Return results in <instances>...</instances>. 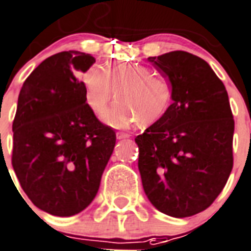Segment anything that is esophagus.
I'll use <instances>...</instances> for the list:
<instances>
[{"mask_svg": "<svg viewBox=\"0 0 251 251\" xmlns=\"http://www.w3.org/2000/svg\"><path fill=\"white\" fill-rule=\"evenodd\" d=\"M116 137H118V140H126V138L131 137V135L127 133V132H118V133H116Z\"/></svg>", "mask_w": 251, "mask_h": 251, "instance_id": "1", "label": "esophagus"}]
</instances>
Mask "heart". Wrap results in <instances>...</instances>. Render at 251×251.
<instances>
[{
    "instance_id": "obj_1",
    "label": "heart",
    "mask_w": 251,
    "mask_h": 251,
    "mask_svg": "<svg viewBox=\"0 0 251 251\" xmlns=\"http://www.w3.org/2000/svg\"><path fill=\"white\" fill-rule=\"evenodd\" d=\"M84 96L93 114L101 118L109 102H119L106 113V123L126 127L137 122L153 124L166 114L172 97V87L166 76L138 63H115L103 67L91 66L81 76Z\"/></svg>"
}]
</instances>
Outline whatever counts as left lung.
Wrapping results in <instances>:
<instances>
[{"mask_svg":"<svg viewBox=\"0 0 251 251\" xmlns=\"http://www.w3.org/2000/svg\"><path fill=\"white\" fill-rule=\"evenodd\" d=\"M148 59L170 80L172 103L135 138L142 186L166 215H196L215 201L233 167L234 120L228 93L197 55L176 50Z\"/></svg>","mask_w":251,"mask_h":251,"instance_id":"obj_1","label":"left lung"}]
</instances>
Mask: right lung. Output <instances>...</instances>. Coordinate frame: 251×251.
Masks as SVG:
<instances>
[{
    "label": "right lung",
    "instance_id": "obj_1",
    "mask_svg": "<svg viewBox=\"0 0 251 251\" xmlns=\"http://www.w3.org/2000/svg\"><path fill=\"white\" fill-rule=\"evenodd\" d=\"M96 59L76 50L46 58L24 81L13 122L11 164L36 207L79 214L93 201L115 146L113 128L88 106L77 72Z\"/></svg>",
    "mask_w": 251,
    "mask_h": 251
}]
</instances>
